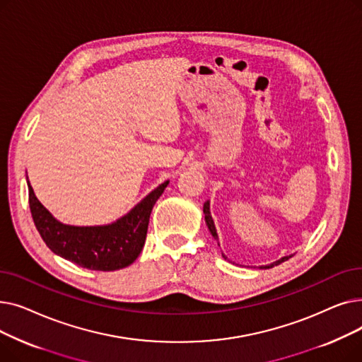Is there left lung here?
<instances>
[{"mask_svg": "<svg viewBox=\"0 0 362 362\" xmlns=\"http://www.w3.org/2000/svg\"><path fill=\"white\" fill-rule=\"evenodd\" d=\"M204 214H205V221H206V226H208V229H210V232H211V235L217 239V232H216V226H214V221H213V217H211V213H210V202H205L204 204ZM224 257V255H223ZM226 258V257H224ZM291 257H283L281 259H279V261H276V262H273V264H270V265H265V267H262V269H270V267H274V265H279L280 262H283V261H286V259H289Z\"/></svg>", "mask_w": 362, "mask_h": 362, "instance_id": "8db88e82", "label": "left lung"}]
</instances>
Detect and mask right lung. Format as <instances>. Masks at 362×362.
Wrapping results in <instances>:
<instances>
[{
	"mask_svg": "<svg viewBox=\"0 0 362 362\" xmlns=\"http://www.w3.org/2000/svg\"><path fill=\"white\" fill-rule=\"evenodd\" d=\"M167 185H160L129 214L110 226L76 227L57 221L37 201L28 182L29 206L37 232L54 254L83 269L114 272L127 267L141 254L152 206Z\"/></svg>",
	"mask_w": 362,
	"mask_h": 362,
	"instance_id": "right-lung-1",
	"label": "right lung"
}]
</instances>
